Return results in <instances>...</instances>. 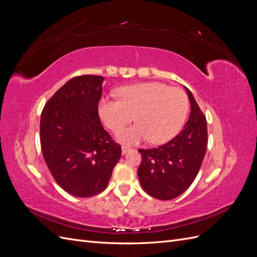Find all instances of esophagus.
<instances>
[{
    "instance_id": "1",
    "label": "esophagus",
    "mask_w": 257,
    "mask_h": 257,
    "mask_svg": "<svg viewBox=\"0 0 257 257\" xmlns=\"http://www.w3.org/2000/svg\"><path fill=\"white\" fill-rule=\"evenodd\" d=\"M128 151H131V148H128V147H126V146H122V153H123V154L127 153Z\"/></svg>"
}]
</instances>
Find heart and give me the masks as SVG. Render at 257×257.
Wrapping results in <instances>:
<instances>
[{
    "label": "heart",
    "mask_w": 257,
    "mask_h": 257,
    "mask_svg": "<svg viewBox=\"0 0 257 257\" xmlns=\"http://www.w3.org/2000/svg\"><path fill=\"white\" fill-rule=\"evenodd\" d=\"M117 99L102 97L98 102L100 120L116 131L135 115L136 124L116 132L120 143L136 145L148 141L164 144L181 130L189 112L188 95L181 89L162 82H145L123 87L116 92Z\"/></svg>",
    "instance_id": "b5f03b06"
}]
</instances>
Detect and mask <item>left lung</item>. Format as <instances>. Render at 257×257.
Returning a JSON list of instances; mask_svg holds the SVG:
<instances>
[{
  "mask_svg": "<svg viewBox=\"0 0 257 257\" xmlns=\"http://www.w3.org/2000/svg\"><path fill=\"white\" fill-rule=\"evenodd\" d=\"M191 113L183 130L172 141L153 149H139L138 178L150 196L170 200L180 196L196 178L205 158L208 132L206 116L186 88Z\"/></svg>",
  "mask_w": 257,
  "mask_h": 257,
  "instance_id": "1",
  "label": "left lung"
}]
</instances>
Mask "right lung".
<instances>
[{
  "mask_svg": "<svg viewBox=\"0 0 257 257\" xmlns=\"http://www.w3.org/2000/svg\"><path fill=\"white\" fill-rule=\"evenodd\" d=\"M104 77H74L45 105L40 124L46 164L62 189L77 197L103 192L121 158V146L98 116Z\"/></svg>",
  "mask_w": 257,
  "mask_h": 257,
  "instance_id": "right-lung-1",
  "label": "right lung"
}]
</instances>
